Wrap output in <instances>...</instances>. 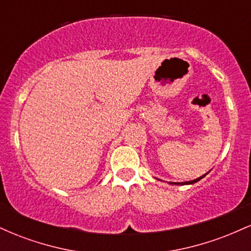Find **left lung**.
<instances>
[{
  "label": "left lung",
  "mask_w": 251,
  "mask_h": 251,
  "mask_svg": "<svg viewBox=\"0 0 251 251\" xmlns=\"http://www.w3.org/2000/svg\"><path fill=\"white\" fill-rule=\"evenodd\" d=\"M204 176H205V175H204ZM204 176H201V177L197 178V179H195V180H191V181H184V183H171V184H178V185H185V184H194V183H196V181L201 180V178L204 177Z\"/></svg>",
  "instance_id": "obj_1"
}]
</instances>
